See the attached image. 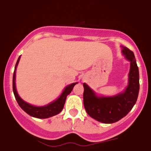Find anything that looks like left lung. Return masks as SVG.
<instances>
[{
  "instance_id": "obj_1",
  "label": "left lung",
  "mask_w": 151,
  "mask_h": 151,
  "mask_svg": "<svg viewBox=\"0 0 151 151\" xmlns=\"http://www.w3.org/2000/svg\"><path fill=\"white\" fill-rule=\"evenodd\" d=\"M122 53L130 61L128 86L123 93L113 96H98L86 83H83V105L93 119L106 123L116 122L130 112L136 103L139 93V70L133 52L122 47Z\"/></svg>"
}]
</instances>
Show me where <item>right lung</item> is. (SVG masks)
<instances>
[{"instance_id":"right-lung-1","label":"right lung","mask_w":151,"mask_h":151,"mask_svg":"<svg viewBox=\"0 0 151 151\" xmlns=\"http://www.w3.org/2000/svg\"><path fill=\"white\" fill-rule=\"evenodd\" d=\"M19 59H20V56H19L17 61V64L15 65V69H14V76H13V91H14V96H15L16 100H17L19 106L21 107V109L27 112V114L32 116V117L38 118V119H47V118L52 117V116L60 113L61 112V110L63 109V108H64L67 96L70 93V92L72 91L74 86L77 83H73L67 86L65 90H63L62 93L61 94L59 97L55 101H54V102L46 105V106H35L29 104V103H26L25 101H23L19 97V96L17 93V89H16V69H17Z\"/></svg>"}]
</instances>
